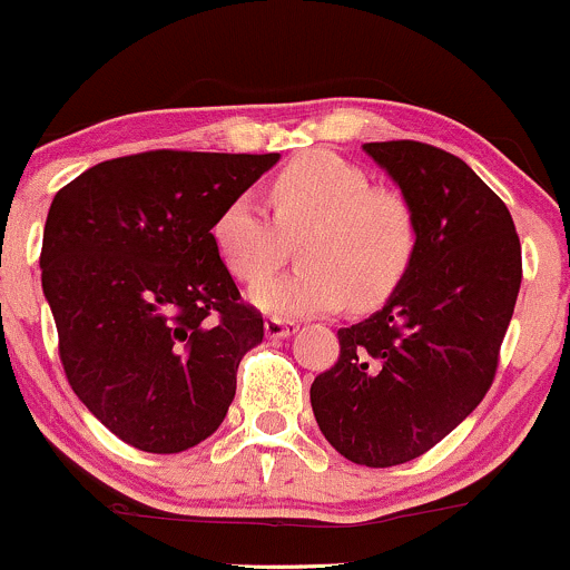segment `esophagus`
Wrapping results in <instances>:
<instances>
[{"instance_id":"esophagus-1","label":"esophagus","mask_w":570,"mask_h":570,"mask_svg":"<svg viewBox=\"0 0 570 570\" xmlns=\"http://www.w3.org/2000/svg\"><path fill=\"white\" fill-rule=\"evenodd\" d=\"M263 328H266L268 340H285L298 332V324H293V321H283V318H266Z\"/></svg>"}]
</instances>
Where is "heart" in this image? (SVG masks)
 Masks as SVG:
<instances>
[{"instance_id":"b5f03b06","label":"heart","mask_w":570,"mask_h":570,"mask_svg":"<svg viewBox=\"0 0 570 570\" xmlns=\"http://www.w3.org/2000/svg\"><path fill=\"white\" fill-rule=\"evenodd\" d=\"M272 216L255 197L242 195L214 222V244L227 272L256 283L282 262L287 237L305 233V266L249 291V302L279 318L354 309L384 302L416 252L412 205L397 191L373 189L356 164L328 150L293 158L272 180Z\"/></svg>"}]
</instances>
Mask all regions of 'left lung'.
Wrapping results in <instances>:
<instances>
[{"label": "left lung", "instance_id": "8db88e82", "mask_svg": "<svg viewBox=\"0 0 570 570\" xmlns=\"http://www.w3.org/2000/svg\"><path fill=\"white\" fill-rule=\"evenodd\" d=\"M416 219L409 272L371 318L340 328L309 386L326 442L362 466L428 453L478 409L521 287L508 205L469 164L422 142H365Z\"/></svg>", "mask_w": 570, "mask_h": 570}]
</instances>
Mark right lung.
Masks as SVG:
<instances>
[{
    "mask_svg": "<svg viewBox=\"0 0 570 570\" xmlns=\"http://www.w3.org/2000/svg\"><path fill=\"white\" fill-rule=\"evenodd\" d=\"M277 161L150 150L96 164L51 199L40 268L62 367L131 448L184 453L225 420L263 318L238 302L210 230Z\"/></svg>",
    "mask_w": 570,
    "mask_h": 570,
    "instance_id": "right-lung-1",
    "label": "right lung"
}]
</instances>
